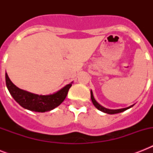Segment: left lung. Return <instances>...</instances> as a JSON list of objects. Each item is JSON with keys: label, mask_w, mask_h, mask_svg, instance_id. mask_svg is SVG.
<instances>
[{"label": "left lung", "mask_w": 153, "mask_h": 153, "mask_svg": "<svg viewBox=\"0 0 153 153\" xmlns=\"http://www.w3.org/2000/svg\"><path fill=\"white\" fill-rule=\"evenodd\" d=\"M91 101H92V102H93L94 105V106H95L97 109H99L100 111L104 112V113H105V114H118V113H121V112L126 111V109H129V108H131V107L133 106V105H131V106H128V107H127V108H123V109H106V108H105V107H103L102 105H101L100 104H98V102H97V101L94 99L92 91H91Z\"/></svg>", "instance_id": "1"}]
</instances>
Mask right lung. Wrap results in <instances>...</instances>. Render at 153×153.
Listing matches in <instances>:
<instances>
[{
    "mask_svg": "<svg viewBox=\"0 0 153 153\" xmlns=\"http://www.w3.org/2000/svg\"><path fill=\"white\" fill-rule=\"evenodd\" d=\"M5 82L9 93L20 105L31 111L40 113L51 111L59 106L64 101L72 86V82H71L56 93L49 95H39L18 88L9 79L7 73L5 74Z\"/></svg>",
    "mask_w": 153,
    "mask_h": 153,
    "instance_id": "add662e5",
    "label": "right lung"
}]
</instances>
